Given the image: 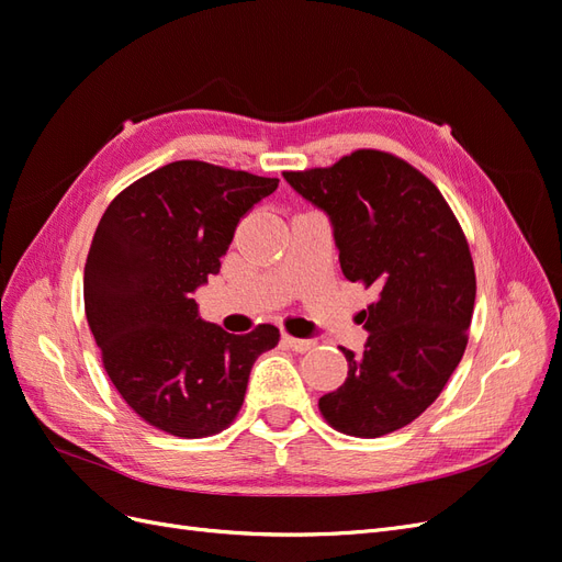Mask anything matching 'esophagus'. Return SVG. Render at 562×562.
Masks as SVG:
<instances>
[{
    "instance_id": "esophagus-1",
    "label": "esophagus",
    "mask_w": 562,
    "mask_h": 562,
    "mask_svg": "<svg viewBox=\"0 0 562 562\" xmlns=\"http://www.w3.org/2000/svg\"><path fill=\"white\" fill-rule=\"evenodd\" d=\"M283 342H285V347H291L297 353L312 351L316 347L314 339H300V337H293V335H283Z\"/></svg>"
}]
</instances>
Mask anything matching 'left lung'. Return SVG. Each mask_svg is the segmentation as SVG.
I'll list each match as a JSON object with an SVG mask.
<instances>
[{
  "mask_svg": "<svg viewBox=\"0 0 562 562\" xmlns=\"http://www.w3.org/2000/svg\"><path fill=\"white\" fill-rule=\"evenodd\" d=\"M283 176L330 215L342 274L378 288L361 312L366 351L342 347L347 380L318 411L356 438L403 429L440 396L469 342L475 269L464 229L438 187L391 151L356 149Z\"/></svg>",
  "mask_w": 562,
  "mask_h": 562,
  "instance_id": "1",
  "label": "left lung"
}]
</instances>
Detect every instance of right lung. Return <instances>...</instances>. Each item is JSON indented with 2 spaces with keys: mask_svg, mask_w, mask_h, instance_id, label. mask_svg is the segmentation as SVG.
I'll use <instances>...</instances> for the list:
<instances>
[{
  "mask_svg": "<svg viewBox=\"0 0 562 562\" xmlns=\"http://www.w3.org/2000/svg\"><path fill=\"white\" fill-rule=\"evenodd\" d=\"M277 187V178L184 159L128 184L100 217L83 310L119 396L149 427L178 438L227 429L255 359L279 345L269 323L232 335L192 300L220 271L241 217Z\"/></svg>",
  "mask_w": 562,
  "mask_h": 562,
  "instance_id": "right-lung-1",
  "label": "right lung"
}]
</instances>
